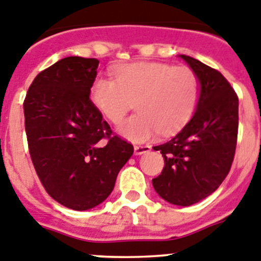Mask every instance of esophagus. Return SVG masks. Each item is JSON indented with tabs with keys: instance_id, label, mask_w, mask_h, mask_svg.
Returning a JSON list of instances; mask_svg holds the SVG:
<instances>
[{
	"instance_id": "34e87169",
	"label": "esophagus",
	"mask_w": 261,
	"mask_h": 261,
	"mask_svg": "<svg viewBox=\"0 0 261 261\" xmlns=\"http://www.w3.org/2000/svg\"><path fill=\"white\" fill-rule=\"evenodd\" d=\"M151 150V147L147 146V145H143V146H135V154L136 155H142L145 152H149Z\"/></svg>"
}]
</instances>
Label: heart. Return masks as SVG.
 Segmentation results:
<instances>
[{"instance_id":"b5f03b06","label":"heart","mask_w":261,"mask_h":261,"mask_svg":"<svg viewBox=\"0 0 261 261\" xmlns=\"http://www.w3.org/2000/svg\"><path fill=\"white\" fill-rule=\"evenodd\" d=\"M115 80L95 79L90 89L94 106L109 121L120 123L135 102L137 114L118 126L130 142H145L158 132L172 135L189 123L200 95L199 79L190 68L160 62L121 64Z\"/></svg>"}]
</instances>
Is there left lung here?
Listing matches in <instances>:
<instances>
[{"instance_id":"left-lung-1","label":"left lung","mask_w":261,"mask_h":261,"mask_svg":"<svg viewBox=\"0 0 261 261\" xmlns=\"http://www.w3.org/2000/svg\"><path fill=\"white\" fill-rule=\"evenodd\" d=\"M198 76L200 95L193 118L168 142L155 146L164 168L152 186L174 205H191L211 195L228 176L238 135V97L219 71L181 54Z\"/></svg>"}]
</instances>
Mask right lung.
I'll use <instances>...</instances> for the list:
<instances>
[{
    "label": "right lung",
    "instance_id": "1",
    "mask_svg": "<svg viewBox=\"0 0 261 261\" xmlns=\"http://www.w3.org/2000/svg\"><path fill=\"white\" fill-rule=\"evenodd\" d=\"M99 61L67 57L38 73L24 99L32 163L47 194L87 211L107 199L133 146L90 101Z\"/></svg>",
    "mask_w": 261,
    "mask_h": 261
}]
</instances>
